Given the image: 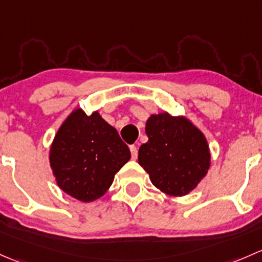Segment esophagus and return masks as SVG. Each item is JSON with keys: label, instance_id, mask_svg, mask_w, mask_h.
Returning a JSON list of instances; mask_svg holds the SVG:
<instances>
[{"label": "esophagus", "instance_id": "esophagus-1", "mask_svg": "<svg viewBox=\"0 0 262 262\" xmlns=\"http://www.w3.org/2000/svg\"><path fill=\"white\" fill-rule=\"evenodd\" d=\"M130 151H131L132 159H136V158H137V147L135 146V145H131V146H130Z\"/></svg>", "mask_w": 262, "mask_h": 262}]
</instances>
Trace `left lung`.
Segmentation results:
<instances>
[{
    "label": "left lung",
    "mask_w": 262,
    "mask_h": 262,
    "mask_svg": "<svg viewBox=\"0 0 262 262\" xmlns=\"http://www.w3.org/2000/svg\"><path fill=\"white\" fill-rule=\"evenodd\" d=\"M149 141L139 149V164L163 193L187 195L207 175L211 152L203 132L188 118L168 112L146 121Z\"/></svg>",
    "instance_id": "1"
}]
</instances>
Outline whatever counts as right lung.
<instances>
[{
	"instance_id": "add662e5",
	"label": "right lung",
	"mask_w": 262,
	"mask_h": 262,
	"mask_svg": "<svg viewBox=\"0 0 262 262\" xmlns=\"http://www.w3.org/2000/svg\"><path fill=\"white\" fill-rule=\"evenodd\" d=\"M130 158L127 145L98 111L88 116L80 108L61 123L49 152L56 184L84 203L101 198Z\"/></svg>"
}]
</instances>
